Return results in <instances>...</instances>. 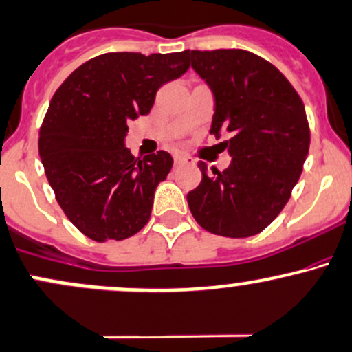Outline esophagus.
<instances>
[{"label": "esophagus", "mask_w": 352, "mask_h": 352, "mask_svg": "<svg viewBox=\"0 0 352 352\" xmlns=\"http://www.w3.org/2000/svg\"><path fill=\"white\" fill-rule=\"evenodd\" d=\"M173 162H175V165H177V167H179V165L190 164V158L185 157V155H175V158H173Z\"/></svg>", "instance_id": "1"}]
</instances>
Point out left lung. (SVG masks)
<instances>
[{"label":"left lung","instance_id":"obj_1","mask_svg":"<svg viewBox=\"0 0 352 352\" xmlns=\"http://www.w3.org/2000/svg\"><path fill=\"white\" fill-rule=\"evenodd\" d=\"M188 63L215 100L210 133L227 140L232 162L223 172L199 162L202 182L187 194L202 229L242 239L280 214L306 162L311 130L302 100L272 63L247 50H187Z\"/></svg>","mask_w":352,"mask_h":352}]
</instances>
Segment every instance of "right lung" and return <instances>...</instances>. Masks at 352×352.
<instances>
[{
    "mask_svg": "<svg viewBox=\"0 0 352 352\" xmlns=\"http://www.w3.org/2000/svg\"><path fill=\"white\" fill-rule=\"evenodd\" d=\"M188 67L187 52L103 53L53 95L38 140L41 164L61 210L91 241H123L148 222L173 160L164 150L135 158L126 122L148 115L158 88Z\"/></svg>",
    "mask_w": 352,
    "mask_h": 352,
    "instance_id": "obj_1",
    "label": "right lung"
}]
</instances>
